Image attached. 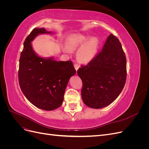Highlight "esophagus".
Wrapping results in <instances>:
<instances>
[{
    "label": "esophagus",
    "mask_w": 149,
    "mask_h": 149,
    "mask_svg": "<svg viewBox=\"0 0 149 149\" xmlns=\"http://www.w3.org/2000/svg\"><path fill=\"white\" fill-rule=\"evenodd\" d=\"M74 68H75V69H76V70L77 71L78 70V68H79V64H78V63H74Z\"/></svg>",
    "instance_id": "esophagus-1"
}]
</instances>
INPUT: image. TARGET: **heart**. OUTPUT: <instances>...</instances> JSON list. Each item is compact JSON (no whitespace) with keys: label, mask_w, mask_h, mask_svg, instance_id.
<instances>
[{"label":"heart","mask_w":149,"mask_h":149,"mask_svg":"<svg viewBox=\"0 0 149 149\" xmlns=\"http://www.w3.org/2000/svg\"><path fill=\"white\" fill-rule=\"evenodd\" d=\"M89 37L81 33H73L68 38L66 42V48L64 51L68 52L70 50H75L80 47L77 52L78 60L84 63L91 61L95 56L98 47V43L96 38L87 40Z\"/></svg>","instance_id":"heart-1"}]
</instances>
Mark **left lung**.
<instances>
[{"label":"left lung","mask_w":149,"mask_h":149,"mask_svg":"<svg viewBox=\"0 0 149 149\" xmlns=\"http://www.w3.org/2000/svg\"><path fill=\"white\" fill-rule=\"evenodd\" d=\"M125 53L119 39L110 34L102 51L77 71L81 79V97L86 105L100 109L119 96L127 77Z\"/></svg>","instance_id":"obj_1"}]
</instances>
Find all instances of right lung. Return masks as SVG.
Wrapping results in <instances>:
<instances>
[{
	"label": "right lung",
	"mask_w": 149,
	"mask_h": 149,
	"mask_svg": "<svg viewBox=\"0 0 149 149\" xmlns=\"http://www.w3.org/2000/svg\"><path fill=\"white\" fill-rule=\"evenodd\" d=\"M50 33L44 28H35L28 35L20 54L18 74L20 87L26 98L45 111L55 110L61 106L68 83L76 73L71 61L41 58L33 50L31 42L35 37Z\"/></svg>",
	"instance_id": "add662e5"
}]
</instances>
